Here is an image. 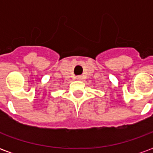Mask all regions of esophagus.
I'll list each match as a JSON object with an SVG mask.
<instances>
[{
	"label": "esophagus",
	"instance_id": "obj_1",
	"mask_svg": "<svg viewBox=\"0 0 153 153\" xmlns=\"http://www.w3.org/2000/svg\"><path fill=\"white\" fill-rule=\"evenodd\" d=\"M76 79L77 80H82V79H83V77H82V76H77Z\"/></svg>",
	"mask_w": 153,
	"mask_h": 153
}]
</instances>
